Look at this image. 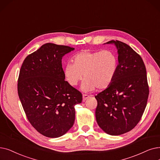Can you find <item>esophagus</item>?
I'll return each instance as SVG.
<instances>
[{
	"label": "esophagus",
	"instance_id": "34e87169",
	"mask_svg": "<svg viewBox=\"0 0 160 160\" xmlns=\"http://www.w3.org/2000/svg\"><path fill=\"white\" fill-rule=\"evenodd\" d=\"M82 97H83V101H85L89 96L88 95H87V94H83Z\"/></svg>",
	"mask_w": 160,
	"mask_h": 160
}]
</instances>
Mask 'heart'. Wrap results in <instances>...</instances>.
I'll use <instances>...</instances> for the list:
<instances>
[{
	"instance_id": "obj_1",
	"label": "heart",
	"mask_w": 160,
	"mask_h": 160,
	"mask_svg": "<svg viewBox=\"0 0 160 160\" xmlns=\"http://www.w3.org/2000/svg\"><path fill=\"white\" fill-rule=\"evenodd\" d=\"M72 63H67L63 69L65 81L76 86L82 80L84 92H92L108 88L114 82L118 68V59L111 50L90 52L82 51L75 54Z\"/></svg>"
}]
</instances>
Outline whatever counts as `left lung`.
<instances>
[{"instance_id": "1", "label": "left lung", "mask_w": 160, "mask_h": 160, "mask_svg": "<svg viewBox=\"0 0 160 160\" xmlns=\"http://www.w3.org/2000/svg\"><path fill=\"white\" fill-rule=\"evenodd\" d=\"M118 53L116 78L108 88L95 96V117L108 135H120L133 129L141 120L149 95L147 70L135 51L119 40H110Z\"/></svg>"}]
</instances>
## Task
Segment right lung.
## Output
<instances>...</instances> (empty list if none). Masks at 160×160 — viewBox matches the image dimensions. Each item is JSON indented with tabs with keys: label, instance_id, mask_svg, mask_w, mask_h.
<instances>
[{
	"label": "right lung",
	"instance_id": "obj_1",
	"mask_svg": "<svg viewBox=\"0 0 160 160\" xmlns=\"http://www.w3.org/2000/svg\"><path fill=\"white\" fill-rule=\"evenodd\" d=\"M74 48L46 43L27 55L19 71L18 92L26 116L44 136L56 138L74 124L80 92L65 80L61 59Z\"/></svg>",
	"mask_w": 160,
	"mask_h": 160
}]
</instances>
